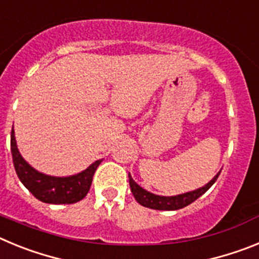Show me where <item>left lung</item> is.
<instances>
[{
    "instance_id": "obj_1",
    "label": "left lung",
    "mask_w": 259,
    "mask_h": 259,
    "mask_svg": "<svg viewBox=\"0 0 259 259\" xmlns=\"http://www.w3.org/2000/svg\"><path fill=\"white\" fill-rule=\"evenodd\" d=\"M219 174H221V171L207 184H205L201 188L187 192V193L176 194V196H158V194L146 191V189H144L143 187H140V185L132 179L131 174H128V180H130V187H131L132 194H134V197L136 198V201L140 205H143L145 207H149V209L168 210L170 211V210H179L185 206H188L189 203H192L193 201L197 200L198 197H201L217 182Z\"/></svg>"
}]
</instances>
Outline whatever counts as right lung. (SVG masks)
I'll list each match as a JSON object with an SVG mask.
<instances>
[{
  "label": "right lung",
  "mask_w": 259,
  "mask_h": 259,
  "mask_svg": "<svg viewBox=\"0 0 259 259\" xmlns=\"http://www.w3.org/2000/svg\"><path fill=\"white\" fill-rule=\"evenodd\" d=\"M11 154L17 175L22 184L35 196L37 200L45 203H75L83 200L89 192L93 175L102 159L93 162L85 170L70 176H52L42 174L31 166L22 157L18 149L14 125L11 130Z\"/></svg>",
  "instance_id": "obj_1"
}]
</instances>
